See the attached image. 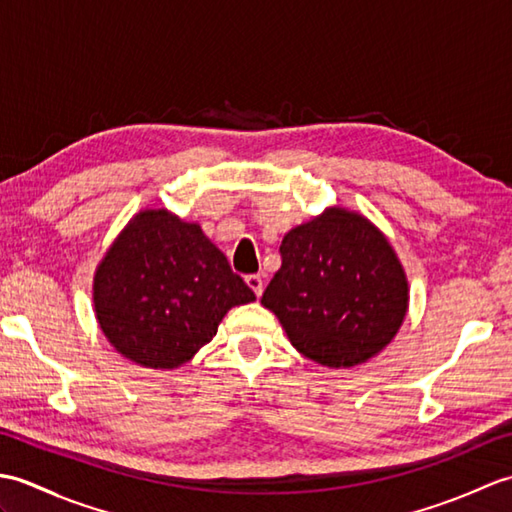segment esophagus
<instances>
[{
  "label": "esophagus",
  "instance_id": "esophagus-1",
  "mask_svg": "<svg viewBox=\"0 0 512 512\" xmlns=\"http://www.w3.org/2000/svg\"><path fill=\"white\" fill-rule=\"evenodd\" d=\"M246 284H248V288L255 292L257 297H262V292H264V279H262V275H248L246 277Z\"/></svg>",
  "mask_w": 512,
  "mask_h": 512
}]
</instances>
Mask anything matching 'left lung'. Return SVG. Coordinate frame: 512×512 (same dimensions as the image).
Returning a JSON list of instances; mask_svg holds the SVG:
<instances>
[{
	"label": "left lung",
	"mask_w": 512,
	"mask_h": 512,
	"mask_svg": "<svg viewBox=\"0 0 512 512\" xmlns=\"http://www.w3.org/2000/svg\"><path fill=\"white\" fill-rule=\"evenodd\" d=\"M264 290L290 343L325 367H354L387 347L405 321L407 275L387 237L332 206L286 233Z\"/></svg>",
	"instance_id": "1"
}]
</instances>
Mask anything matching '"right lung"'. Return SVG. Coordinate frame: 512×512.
<instances>
[{
	"instance_id": "right-lung-1",
	"label": "right lung",
	"mask_w": 512,
	"mask_h": 512,
	"mask_svg": "<svg viewBox=\"0 0 512 512\" xmlns=\"http://www.w3.org/2000/svg\"><path fill=\"white\" fill-rule=\"evenodd\" d=\"M255 301L200 224L167 209L134 215L94 275V312L116 352L173 369L209 343L224 314Z\"/></svg>"
}]
</instances>
